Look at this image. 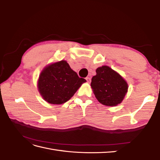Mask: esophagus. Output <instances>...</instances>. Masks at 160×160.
<instances>
[{"mask_svg":"<svg viewBox=\"0 0 160 160\" xmlns=\"http://www.w3.org/2000/svg\"><path fill=\"white\" fill-rule=\"evenodd\" d=\"M85 79L87 80V81L88 82V83H90V82H91V77H87Z\"/></svg>","mask_w":160,"mask_h":160,"instance_id":"1","label":"esophagus"}]
</instances>
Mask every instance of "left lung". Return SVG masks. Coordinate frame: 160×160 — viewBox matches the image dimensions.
Masks as SVG:
<instances>
[{"label": "left lung", "instance_id": "obj_1", "mask_svg": "<svg viewBox=\"0 0 160 160\" xmlns=\"http://www.w3.org/2000/svg\"><path fill=\"white\" fill-rule=\"evenodd\" d=\"M96 72L92 77L91 86L99 102L107 106L121 103L128 91L126 81L108 66L99 67Z\"/></svg>", "mask_w": 160, "mask_h": 160}]
</instances>
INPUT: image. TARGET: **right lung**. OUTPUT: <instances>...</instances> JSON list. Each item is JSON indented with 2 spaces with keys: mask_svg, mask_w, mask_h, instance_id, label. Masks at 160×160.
<instances>
[{
  "mask_svg": "<svg viewBox=\"0 0 160 160\" xmlns=\"http://www.w3.org/2000/svg\"><path fill=\"white\" fill-rule=\"evenodd\" d=\"M86 82L72 71L65 61H61L46 67L38 81L39 93L51 104H62L69 100L82 83Z\"/></svg>",
  "mask_w": 160,
  "mask_h": 160,
  "instance_id": "1",
  "label": "right lung"
}]
</instances>
